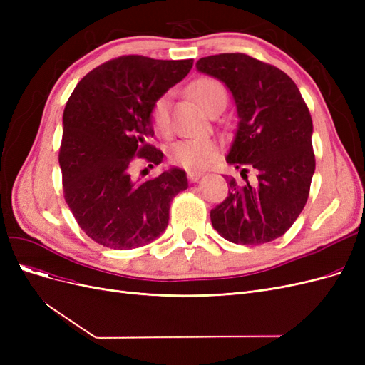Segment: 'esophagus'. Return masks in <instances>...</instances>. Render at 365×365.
Instances as JSON below:
<instances>
[{
  "instance_id": "34e87169",
  "label": "esophagus",
  "mask_w": 365,
  "mask_h": 365,
  "mask_svg": "<svg viewBox=\"0 0 365 365\" xmlns=\"http://www.w3.org/2000/svg\"><path fill=\"white\" fill-rule=\"evenodd\" d=\"M202 176L201 172H187V178H189L190 182H196Z\"/></svg>"
}]
</instances>
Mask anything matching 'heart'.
Listing matches in <instances>:
<instances>
[{
  "label": "heart",
  "instance_id": "b5f03b06",
  "mask_svg": "<svg viewBox=\"0 0 365 365\" xmlns=\"http://www.w3.org/2000/svg\"><path fill=\"white\" fill-rule=\"evenodd\" d=\"M193 97L204 109L212 106L219 97H227L225 88L213 77H200L190 85ZM150 123L158 135L170 132V96L163 94L150 108ZM220 146L213 138H184L175 141L168 150L169 161L187 170H200L213 163L219 155Z\"/></svg>",
  "mask_w": 365,
  "mask_h": 365
}]
</instances>
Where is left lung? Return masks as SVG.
Returning <instances> with one entry per match:
<instances>
[{
	"label": "left lung",
	"instance_id": "8db88e82",
	"mask_svg": "<svg viewBox=\"0 0 365 365\" xmlns=\"http://www.w3.org/2000/svg\"><path fill=\"white\" fill-rule=\"evenodd\" d=\"M196 68L222 81L235 97L239 126L227 163L257 172V182L230 178L228 196L210 217L217 233L240 245L283 236L306 205L315 172L312 117L291 77L244 53L201 58Z\"/></svg>",
	"mask_w": 365,
	"mask_h": 365
}]
</instances>
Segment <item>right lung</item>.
<instances>
[{"label":"right lung","instance_id":"add662e5","mask_svg":"<svg viewBox=\"0 0 365 365\" xmlns=\"http://www.w3.org/2000/svg\"><path fill=\"white\" fill-rule=\"evenodd\" d=\"M192 67L193 59L129 54L94 68L71 93L59 149L63 197L98 245L130 250L157 239L169 224L172 200L189 187L178 168L134 182L130 165L161 163L163 152L148 143L150 108Z\"/></svg>","mask_w":365,"mask_h":365}]
</instances>
